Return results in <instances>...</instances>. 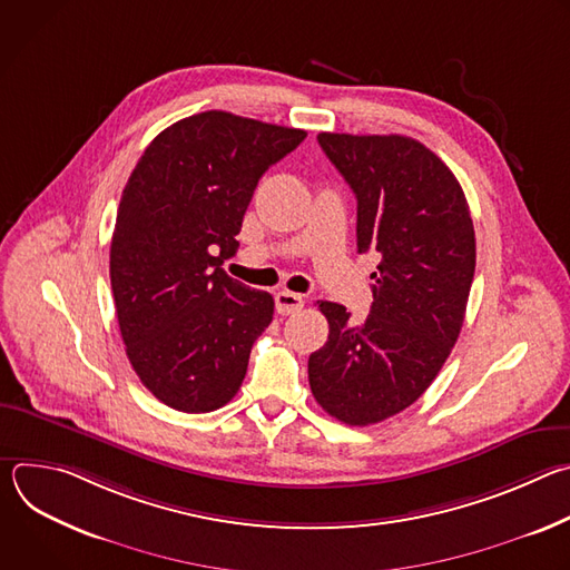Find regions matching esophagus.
Instances as JSON below:
<instances>
[{
  "label": "esophagus",
  "instance_id": "obj_1",
  "mask_svg": "<svg viewBox=\"0 0 570 570\" xmlns=\"http://www.w3.org/2000/svg\"><path fill=\"white\" fill-rule=\"evenodd\" d=\"M275 306H277V313L291 315V313H295L304 306V297L299 293H293V291H279L275 295Z\"/></svg>",
  "mask_w": 570,
  "mask_h": 570
}]
</instances>
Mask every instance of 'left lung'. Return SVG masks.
Returning <instances> with one entry per match:
<instances>
[{"mask_svg":"<svg viewBox=\"0 0 570 570\" xmlns=\"http://www.w3.org/2000/svg\"><path fill=\"white\" fill-rule=\"evenodd\" d=\"M317 141L356 194L358 253L381 262L363 322L317 302L330 338L308 356V383L332 417L370 426L415 403L449 358L475 271L473 220L460 183L422 141L345 132Z\"/></svg>","mask_w":570,"mask_h":570,"instance_id":"left-lung-1","label":"left lung"}]
</instances>
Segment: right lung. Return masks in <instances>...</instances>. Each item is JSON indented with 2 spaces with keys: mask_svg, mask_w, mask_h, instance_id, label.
<instances>
[{
  "mask_svg": "<svg viewBox=\"0 0 570 570\" xmlns=\"http://www.w3.org/2000/svg\"><path fill=\"white\" fill-rule=\"evenodd\" d=\"M306 132L200 112L161 130L121 194L110 284L139 381L183 413H212L238 392L275 302L220 266L259 178Z\"/></svg>",
  "mask_w": 570,
  "mask_h": 570,
  "instance_id": "obj_1",
  "label": "right lung"
}]
</instances>
